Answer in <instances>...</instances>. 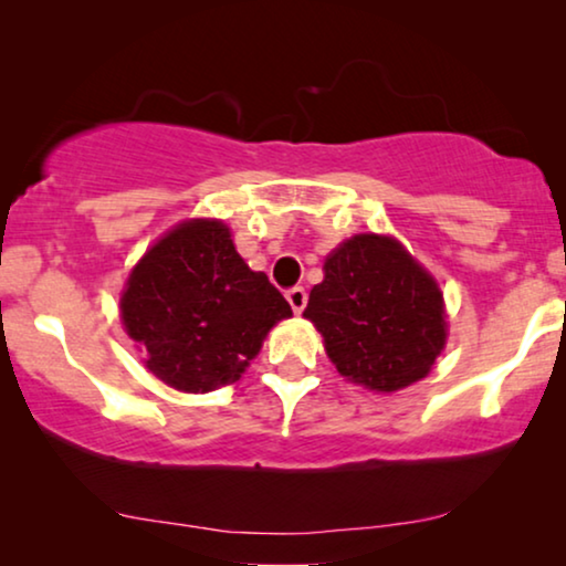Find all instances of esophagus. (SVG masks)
I'll return each mask as SVG.
<instances>
[{
    "label": "esophagus",
    "mask_w": 566,
    "mask_h": 566,
    "mask_svg": "<svg viewBox=\"0 0 566 566\" xmlns=\"http://www.w3.org/2000/svg\"><path fill=\"white\" fill-rule=\"evenodd\" d=\"M285 298H289V304H291L293 312L301 314V312H304V308H306L308 293H306L304 285H293V289L285 291Z\"/></svg>",
    "instance_id": "34e87169"
}]
</instances>
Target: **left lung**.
<instances>
[{
    "label": "left lung",
    "instance_id": "left-lung-1",
    "mask_svg": "<svg viewBox=\"0 0 566 566\" xmlns=\"http://www.w3.org/2000/svg\"><path fill=\"white\" fill-rule=\"evenodd\" d=\"M304 316L339 374L374 391L420 381L446 345L443 296L391 237L358 234L339 244Z\"/></svg>",
    "mask_w": 566,
    "mask_h": 566
}]
</instances>
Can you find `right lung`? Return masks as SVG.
I'll return each instance as SVG.
<instances>
[{
	"mask_svg": "<svg viewBox=\"0 0 566 566\" xmlns=\"http://www.w3.org/2000/svg\"><path fill=\"white\" fill-rule=\"evenodd\" d=\"M128 335L146 368L180 391L239 381L289 301L239 258L221 221H188L159 239L120 298Z\"/></svg>",
	"mask_w": 566,
	"mask_h": 566,
	"instance_id": "obj_1",
	"label": "right lung"
}]
</instances>
